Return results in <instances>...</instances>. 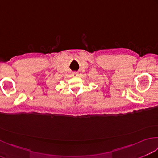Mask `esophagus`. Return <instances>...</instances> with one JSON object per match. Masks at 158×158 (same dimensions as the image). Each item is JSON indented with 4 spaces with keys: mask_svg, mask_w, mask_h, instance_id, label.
Segmentation results:
<instances>
[{
    "mask_svg": "<svg viewBox=\"0 0 158 158\" xmlns=\"http://www.w3.org/2000/svg\"><path fill=\"white\" fill-rule=\"evenodd\" d=\"M79 75L78 72H73L72 73V76L73 77H77Z\"/></svg>",
    "mask_w": 158,
    "mask_h": 158,
    "instance_id": "1",
    "label": "esophagus"
}]
</instances>
